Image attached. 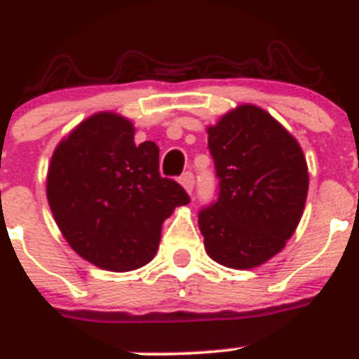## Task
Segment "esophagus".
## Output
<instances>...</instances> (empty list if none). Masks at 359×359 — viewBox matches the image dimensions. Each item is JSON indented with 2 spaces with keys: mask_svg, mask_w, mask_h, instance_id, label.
<instances>
[{
  "mask_svg": "<svg viewBox=\"0 0 359 359\" xmlns=\"http://www.w3.org/2000/svg\"><path fill=\"white\" fill-rule=\"evenodd\" d=\"M180 183H182L183 189L187 190V192H192V189H194V174L192 172H185L182 174V177H180Z\"/></svg>",
  "mask_w": 359,
  "mask_h": 359,
  "instance_id": "1",
  "label": "esophagus"
}]
</instances>
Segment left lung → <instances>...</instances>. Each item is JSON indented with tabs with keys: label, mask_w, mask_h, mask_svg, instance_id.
<instances>
[{
	"label": "left lung",
	"mask_w": 359,
	"mask_h": 359,
	"mask_svg": "<svg viewBox=\"0 0 359 359\" xmlns=\"http://www.w3.org/2000/svg\"><path fill=\"white\" fill-rule=\"evenodd\" d=\"M219 198L199 212L212 261L252 269L282 252L304 214L307 161L297 138L262 107L243 104L208 126Z\"/></svg>",
	"instance_id": "1"
}]
</instances>
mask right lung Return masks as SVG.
<instances>
[{
    "label": "right lung",
    "mask_w": 359,
    "mask_h": 359,
    "mask_svg": "<svg viewBox=\"0 0 359 359\" xmlns=\"http://www.w3.org/2000/svg\"><path fill=\"white\" fill-rule=\"evenodd\" d=\"M46 198L73 252L107 271H133L154 259L161 224L190 201L160 176V149L135 144L129 118L100 111L82 120L52 154Z\"/></svg>",
    "instance_id": "add662e5"
}]
</instances>
